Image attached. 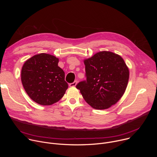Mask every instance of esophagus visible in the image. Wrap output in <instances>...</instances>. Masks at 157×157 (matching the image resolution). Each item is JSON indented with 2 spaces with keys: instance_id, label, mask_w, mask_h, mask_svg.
I'll list each match as a JSON object with an SVG mask.
<instances>
[{
  "instance_id": "1",
  "label": "esophagus",
  "mask_w": 157,
  "mask_h": 157,
  "mask_svg": "<svg viewBox=\"0 0 157 157\" xmlns=\"http://www.w3.org/2000/svg\"><path fill=\"white\" fill-rule=\"evenodd\" d=\"M76 84H77V81H75L73 83H70V84H69V86H70V87H75V86H76Z\"/></svg>"
}]
</instances>
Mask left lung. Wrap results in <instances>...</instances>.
Masks as SVG:
<instances>
[{
	"label": "left lung",
	"mask_w": 157,
	"mask_h": 157,
	"mask_svg": "<svg viewBox=\"0 0 157 157\" xmlns=\"http://www.w3.org/2000/svg\"><path fill=\"white\" fill-rule=\"evenodd\" d=\"M86 80L76 88L93 108L104 110L116 104L127 88L129 70L123 58L111 52H100L84 60Z\"/></svg>",
	"instance_id": "1"
}]
</instances>
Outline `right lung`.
<instances>
[{
  "instance_id": "obj_1",
  "label": "right lung",
  "mask_w": 157,
  "mask_h": 157,
  "mask_svg": "<svg viewBox=\"0 0 157 157\" xmlns=\"http://www.w3.org/2000/svg\"><path fill=\"white\" fill-rule=\"evenodd\" d=\"M58 62L55 56L43 53L31 57L22 66V84L28 96L37 104L52 105L63 98L68 89L64 72Z\"/></svg>"
}]
</instances>
